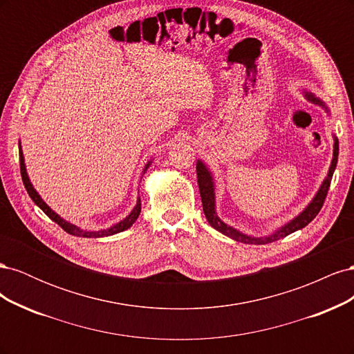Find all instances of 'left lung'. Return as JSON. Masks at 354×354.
Segmentation results:
<instances>
[{
    "label": "left lung",
    "mask_w": 354,
    "mask_h": 354,
    "mask_svg": "<svg viewBox=\"0 0 354 354\" xmlns=\"http://www.w3.org/2000/svg\"><path fill=\"white\" fill-rule=\"evenodd\" d=\"M304 93H306L307 100H310L315 104L322 106V108L326 112H329L328 106L322 100L317 99L316 95H313L312 93H307V91H304ZM337 160H338V138L334 137V156H332V162H330V167H329V171H328V176L324 180V183L320 185L317 194L315 195L312 202L308 203L303 212H299V216H297L291 221H288L286 224H283V226L277 229L276 232L267 234V236H250V234H245V233H242L236 229L227 226L226 223L218 218L217 212H216V186H214L212 174H211V171L207 168V165L202 162V160H198V162H196V174H198V186H199V194H201V199H202L203 214H205L208 223L211 224L214 229L218 230L223 234H226V236H229L234 241H238V242L264 245V243L279 241V239L288 236V234H291V233H294L299 229L306 227L307 224L317 216L320 208H322V205H324L325 198L328 195L332 174H334L335 167H337Z\"/></svg>",
    "instance_id": "obj_1"
}]
</instances>
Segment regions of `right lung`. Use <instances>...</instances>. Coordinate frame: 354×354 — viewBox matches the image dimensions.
I'll use <instances>...</instances> for the list:
<instances>
[{
  "instance_id": "1",
  "label": "right lung",
  "mask_w": 354,
  "mask_h": 354,
  "mask_svg": "<svg viewBox=\"0 0 354 354\" xmlns=\"http://www.w3.org/2000/svg\"><path fill=\"white\" fill-rule=\"evenodd\" d=\"M19 158H20V174H22L24 185H25V189H26V192L29 194L30 199L34 201V202L37 203V205H38L42 211H44L53 221L57 223L63 230L68 232L69 234H73V236H80V238H103V236H111V234L120 233V232L127 230L128 227H131L133 224H134V221L138 218V216H140L142 202H140V198H138V199H137V203H136V207L133 208V211H131L130 214H128V216H127L122 221L113 224V226H111L109 229H106V230H97V232L82 230V229L75 226V224H71V223H68L66 220H63V218L59 216V214H56L55 211H53V209L47 205V203L41 199V196L38 195V192L34 189V186H32L30 180H29V177H28L26 167H25V158H24L22 147H20V143H19ZM149 165H151V160H149V162L146 164L145 171L149 168Z\"/></svg>"
}]
</instances>
